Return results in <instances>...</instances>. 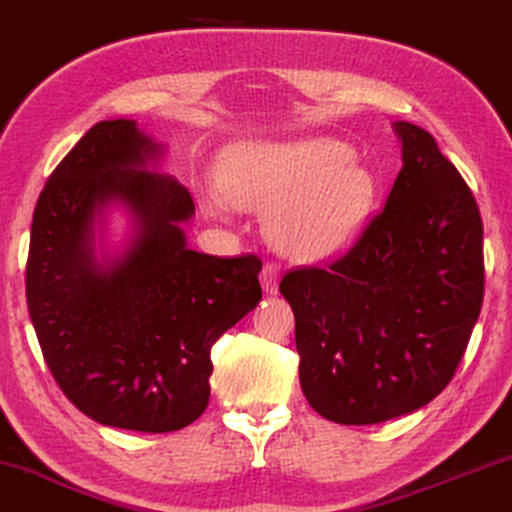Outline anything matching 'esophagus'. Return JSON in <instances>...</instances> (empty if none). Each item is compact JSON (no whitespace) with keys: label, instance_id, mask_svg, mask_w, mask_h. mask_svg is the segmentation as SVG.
Instances as JSON below:
<instances>
[{"label":"esophagus","instance_id":"esophagus-1","mask_svg":"<svg viewBox=\"0 0 512 512\" xmlns=\"http://www.w3.org/2000/svg\"><path fill=\"white\" fill-rule=\"evenodd\" d=\"M277 282H280V266H277V263H266L261 270L263 292L277 294Z\"/></svg>","mask_w":512,"mask_h":512}]
</instances>
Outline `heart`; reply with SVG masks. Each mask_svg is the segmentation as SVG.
Returning a JSON list of instances; mask_svg holds the SVG:
<instances>
[{
  "mask_svg": "<svg viewBox=\"0 0 512 512\" xmlns=\"http://www.w3.org/2000/svg\"><path fill=\"white\" fill-rule=\"evenodd\" d=\"M220 194L227 204L268 211L266 230L280 254L327 261L344 254L368 218L375 182L334 140L244 144L225 156ZM223 211L225 202L213 199Z\"/></svg>",
  "mask_w": 512,
  "mask_h": 512,
  "instance_id": "heart-1",
  "label": "heart"
}]
</instances>
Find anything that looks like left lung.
I'll return each mask as SVG.
<instances>
[{"label": "left lung", "instance_id": "1", "mask_svg": "<svg viewBox=\"0 0 512 512\" xmlns=\"http://www.w3.org/2000/svg\"><path fill=\"white\" fill-rule=\"evenodd\" d=\"M394 128L403 168L382 211L330 266L289 270L280 282L301 389L339 425L427 406L456 375L482 311V216L468 182L430 132Z\"/></svg>", "mask_w": 512, "mask_h": 512}]
</instances>
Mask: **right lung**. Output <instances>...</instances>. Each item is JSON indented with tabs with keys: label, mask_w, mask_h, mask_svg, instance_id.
I'll use <instances>...</instances> for the list:
<instances>
[{
	"label": "right lung",
	"mask_w": 512,
	"mask_h": 512,
	"mask_svg": "<svg viewBox=\"0 0 512 512\" xmlns=\"http://www.w3.org/2000/svg\"><path fill=\"white\" fill-rule=\"evenodd\" d=\"M159 144L135 121H102L63 156L33 213L25 296L56 384L87 418L118 430L175 432L204 413L211 346L261 301V258L187 249L192 194L149 173ZM121 200L138 235L97 262L93 216Z\"/></svg>",
	"instance_id": "1"
}]
</instances>
